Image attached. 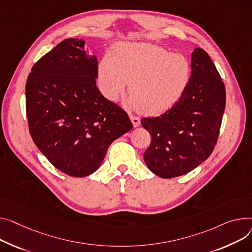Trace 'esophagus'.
<instances>
[{"instance_id":"34e87169","label":"esophagus","mask_w":252,"mask_h":252,"mask_svg":"<svg viewBox=\"0 0 252 252\" xmlns=\"http://www.w3.org/2000/svg\"><path fill=\"white\" fill-rule=\"evenodd\" d=\"M129 119H130V121H131V123H132V125H133V126H135V127L139 126L141 125V121H140V119H139L138 116L129 114Z\"/></svg>"}]
</instances>
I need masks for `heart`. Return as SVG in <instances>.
Segmentation results:
<instances>
[{
	"instance_id": "heart-1",
	"label": "heart",
	"mask_w": 252,
	"mask_h": 252,
	"mask_svg": "<svg viewBox=\"0 0 252 252\" xmlns=\"http://www.w3.org/2000/svg\"><path fill=\"white\" fill-rule=\"evenodd\" d=\"M191 64L182 54L147 43H124L99 63L98 80L103 94L116 100L129 84L137 109L157 114L169 109L186 92Z\"/></svg>"
}]
</instances>
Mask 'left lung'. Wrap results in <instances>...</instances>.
Masks as SVG:
<instances>
[{"mask_svg": "<svg viewBox=\"0 0 252 252\" xmlns=\"http://www.w3.org/2000/svg\"><path fill=\"white\" fill-rule=\"evenodd\" d=\"M186 92L165 113L144 117L151 142L144 153L149 169L162 178L187 174L209 158L217 144L226 104L224 82L203 48L191 54Z\"/></svg>", "mask_w": 252, "mask_h": 252, "instance_id": "8db88e82", "label": "left lung"}]
</instances>
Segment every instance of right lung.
<instances>
[{
	"mask_svg": "<svg viewBox=\"0 0 252 252\" xmlns=\"http://www.w3.org/2000/svg\"><path fill=\"white\" fill-rule=\"evenodd\" d=\"M84 47L78 38L60 42L32 66L25 87L33 142L73 177L95 172L109 145L132 127L127 113L98 90V62Z\"/></svg>",
	"mask_w": 252,
	"mask_h": 252,
	"instance_id": "right-lung-1",
	"label": "right lung"
}]
</instances>
